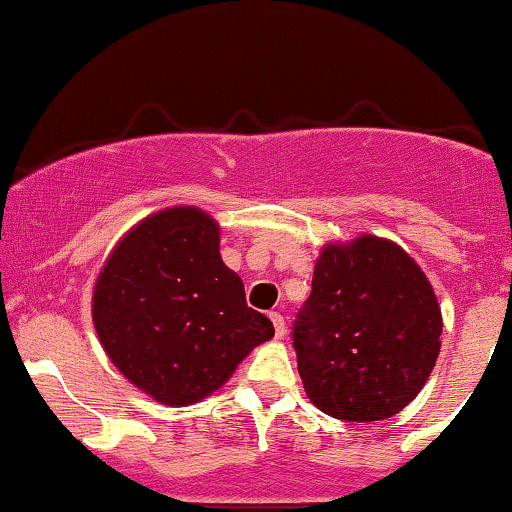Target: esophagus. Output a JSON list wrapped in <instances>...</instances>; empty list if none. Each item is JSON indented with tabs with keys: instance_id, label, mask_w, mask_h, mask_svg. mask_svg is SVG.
Here are the masks:
<instances>
[{
	"instance_id": "obj_1",
	"label": "esophagus",
	"mask_w": 512,
	"mask_h": 512,
	"mask_svg": "<svg viewBox=\"0 0 512 512\" xmlns=\"http://www.w3.org/2000/svg\"><path fill=\"white\" fill-rule=\"evenodd\" d=\"M270 321H273L275 326V338H285V330H287L285 318H282L278 311H270Z\"/></svg>"
}]
</instances>
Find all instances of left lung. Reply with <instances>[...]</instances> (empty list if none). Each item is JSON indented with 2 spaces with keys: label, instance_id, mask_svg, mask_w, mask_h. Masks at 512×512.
<instances>
[{
  "label": "left lung",
  "instance_id": "obj_1",
  "mask_svg": "<svg viewBox=\"0 0 512 512\" xmlns=\"http://www.w3.org/2000/svg\"><path fill=\"white\" fill-rule=\"evenodd\" d=\"M441 333V306L424 270L395 242L362 234L323 246L292 345L318 410L378 422L417 398Z\"/></svg>",
  "mask_w": 512,
  "mask_h": 512
}]
</instances>
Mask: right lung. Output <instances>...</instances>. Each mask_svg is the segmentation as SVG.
I'll return each instance as SVG.
<instances>
[{
    "label": "right lung",
    "mask_w": 512,
    "mask_h": 512,
    "mask_svg": "<svg viewBox=\"0 0 512 512\" xmlns=\"http://www.w3.org/2000/svg\"><path fill=\"white\" fill-rule=\"evenodd\" d=\"M107 357L162 405L208 398L275 335L220 258V227L194 206L141 220L114 246L93 292Z\"/></svg>",
    "instance_id": "add662e5"
}]
</instances>
